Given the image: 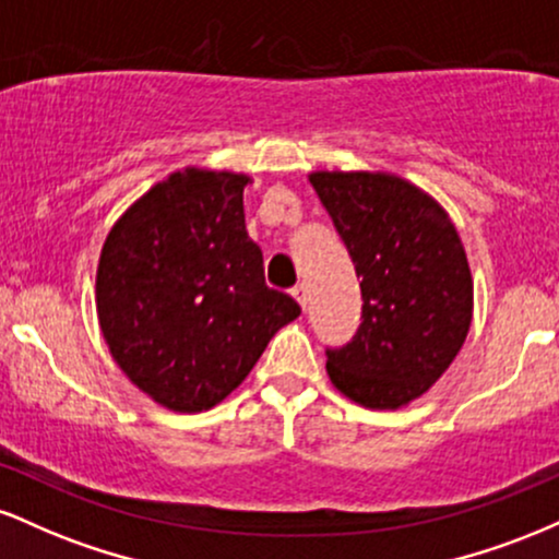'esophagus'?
Here are the masks:
<instances>
[{
	"label": "esophagus",
	"instance_id": "1",
	"mask_svg": "<svg viewBox=\"0 0 559 559\" xmlns=\"http://www.w3.org/2000/svg\"><path fill=\"white\" fill-rule=\"evenodd\" d=\"M292 297L297 299L301 310H305V307H307V297H310V294H307V286H305V284H297V286L292 288Z\"/></svg>",
	"mask_w": 559,
	"mask_h": 559
}]
</instances>
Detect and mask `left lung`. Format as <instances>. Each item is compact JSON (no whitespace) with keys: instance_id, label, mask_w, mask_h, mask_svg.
Segmentation results:
<instances>
[{"instance_id":"1","label":"left lung","mask_w":559,"mask_h":559,"mask_svg":"<svg viewBox=\"0 0 559 559\" xmlns=\"http://www.w3.org/2000/svg\"><path fill=\"white\" fill-rule=\"evenodd\" d=\"M362 288L355 338L329 352L331 383L368 409L420 400L463 349L473 275L452 217L386 170L310 173Z\"/></svg>"}]
</instances>
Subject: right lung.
<instances>
[{
	"label": "right lung",
	"mask_w": 559,
	"mask_h": 559,
	"mask_svg": "<svg viewBox=\"0 0 559 559\" xmlns=\"http://www.w3.org/2000/svg\"><path fill=\"white\" fill-rule=\"evenodd\" d=\"M247 173H170L115 221L96 265V318L133 386L173 413L215 407L299 305L265 286L243 223Z\"/></svg>",
	"instance_id": "obj_1"
}]
</instances>
